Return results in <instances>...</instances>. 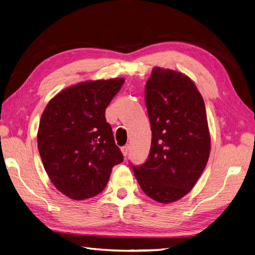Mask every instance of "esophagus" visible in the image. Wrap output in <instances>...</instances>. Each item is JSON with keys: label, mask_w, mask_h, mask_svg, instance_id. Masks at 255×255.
<instances>
[{"label": "esophagus", "mask_w": 255, "mask_h": 255, "mask_svg": "<svg viewBox=\"0 0 255 255\" xmlns=\"http://www.w3.org/2000/svg\"><path fill=\"white\" fill-rule=\"evenodd\" d=\"M121 150H122V153H123L124 156H127L128 153V145H126V146H122Z\"/></svg>", "instance_id": "34e87169"}]
</instances>
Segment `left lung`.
Instances as JSON below:
<instances>
[{"label":"left lung","mask_w":255,"mask_h":255,"mask_svg":"<svg viewBox=\"0 0 255 255\" xmlns=\"http://www.w3.org/2000/svg\"><path fill=\"white\" fill-rule=\"evenodd\" d=\"M152 129L146 162L131 168L150 198L162 204L193 189L210 154L205 102L188 77L156 67L145 86Z\"/></svg>","instance_id":"8db88e82"}]
</instances>
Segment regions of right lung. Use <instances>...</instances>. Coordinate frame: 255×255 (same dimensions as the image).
<instances>
[{"label": "right lung", "mask_w": 255, "mask_h": 255, "mask_svg": "<svg viewBox=\"0 0 255 255\" xmlns=\"http://www.w3.org/2000/svg\"><path fill=\"white\" fill-rule=\"evenodd\" d=\"M123 84L116 78L69 87L51 99L41 116V162L51 183L71 199L100 194L113 166L123 162L106 119V109Z\"/></svg>", "instance_id": "right-lung-1"}]
</instances>
